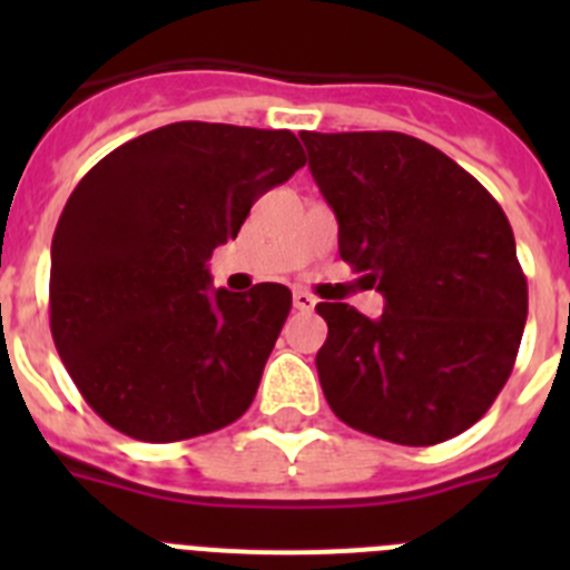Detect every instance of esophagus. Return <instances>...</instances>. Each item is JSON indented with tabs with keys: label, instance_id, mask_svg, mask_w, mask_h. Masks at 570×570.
I'll use <instances>...</instances> for the list:
<instances>
[{
	"label": "esophagus",
	"instance_id": "1",
	"mask_svg": "<svg viewBox=\"0 0 570 570\" xmlns=\"http://www.w3.org/2000/svg\"><path fill=\"white\" fill-rule=\"evenodd\" d=\"M316 305V296L308 294V291H294V308L296 311H314Z\"/></svg>",
	"mask_w": 570,
	"mask_h": 570
}]
</instances>
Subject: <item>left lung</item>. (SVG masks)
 <instances>
[{"mask_svg":"<svg viewBox=\"0 0 570 570\" xmlns=\"http://www.w3.org/2000/svg\"><path fill=\"white\" fill-rule=\"evenodd\" d=\"M308 168L340 223V256L385 299L380 320L320 302L331 411L362 434L436 445L485 416L513 371L528 282L500 203L396 130L311 134Z\"/></svg>","mask_w":570,"mask_h":570,"instance_id":"8db88e82","label":"left lung"}]
</instances>
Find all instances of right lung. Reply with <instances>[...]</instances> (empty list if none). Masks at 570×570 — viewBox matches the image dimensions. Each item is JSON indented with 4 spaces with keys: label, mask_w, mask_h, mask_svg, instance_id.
Returning a JSON list of instances; mask_svg holds the SVG:
<instances>
[{
    "label": "right lung",
    "mask_w": 570,
    "mask_h": 570,
    "mask_svg": "<svg viewBox=\"0 0 570 570\" xmlns=\"http://www.w3.org/2000/svg\"><path fill=\"white\" fill-rule=\"evenodd\" d=\"M302 165L291 130L174 122L82 176L50 245V334L110 428L179 442L248 411L291 291L210 288L208 259Z\"/></svg>",
    "instance_id": "obj_1"
}]
</instances>
